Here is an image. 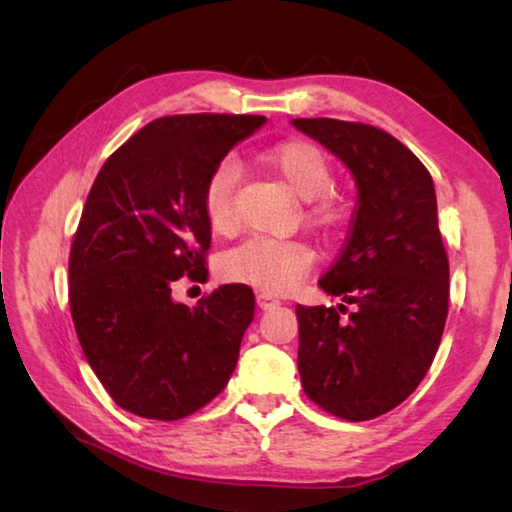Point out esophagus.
<instances>
[{
    "label": "esophagus",
    "mask_w": 512,
    "mask_h": 512,
    "mask_svg": "<svg viewBox=\"0 0 512 512\" xmlns=\"http://www.w3.org/2000/svg\"><path fill=\"white\" fill-rule=\"evenodd\" d=\"M257 305H259V309H273V307L280 305V300H277L275 296H271V293L259 291L257 293Z\"/></svg>",
    "instance_id": "34e87169"
}]
</instances>
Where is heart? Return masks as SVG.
Masks as SVG:
<instances>
[{"label": "heart", "instance_id": "b5f03b06", "mask_svg": "<svg viewBox=\"0 0 512 512\" xmlns=\"http://www.w3.org/2000/svg\"><path fill=\"white\" fill-rule=\"evenodd\" d=\"M264 160L293 192L309 201L307 216L311 223L318 228H336L343 221V205L327 192L332 187V164L316 144L305 140L282 142L268 151ZM235 183L237 171L230 162H221L207 178L203 212L210 228L219 235L235 228V210H232ZM221 266L228 280L253 284L271 293H284L296 287L300 277L309 271L311 253L300 241L255 235L228 250Z\"/></svg>", "mask_w": 512, "mask_h": 512}]
</instances>
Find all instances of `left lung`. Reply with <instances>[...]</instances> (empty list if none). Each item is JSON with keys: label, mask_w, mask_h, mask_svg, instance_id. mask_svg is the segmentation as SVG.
I'll return each instance as SVG.
<instances>
[{"label": "left lung", "mask_w": 512, "mask_h": 512, "mask_svg": "<svg viewBox=\"0 0 512 512\" xmlns=\"http://www.w3.org/2000/svg\"><path fill=\"white\" fill-rule=\"evenodd\" d=\"M291 124L357 183L350 237L318 280L343 305L296 307L300 381L325 411L372 420L418 388L445 329L449 262L436 189L424 164L375 126L327 117Z\"/></svg>", "instance_id": "1"}]
</instances>
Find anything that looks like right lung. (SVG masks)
I'll list each match as a JSON object with an SVG mask.
<instances>
[{
  "label": "right lung",
  "instance_id": "right-lung-1",
  "mask_svg": "<svg viewBox=\"0 0 512 512\" xmlns=\"http://www.w3.org/2000/svg\"><path fill=\"white\" fill-rule=\"evenodd\" d=\"M264 124L207 112L155 119L110 155L90 189L69 255V307L94 375L140 418L192 415L235 372L253 289L223 284L187 307L171 284L207 275V178Z\"/></svg>",
  "mask_w": 512,
  "mask_h": 512
}]
</instances>
